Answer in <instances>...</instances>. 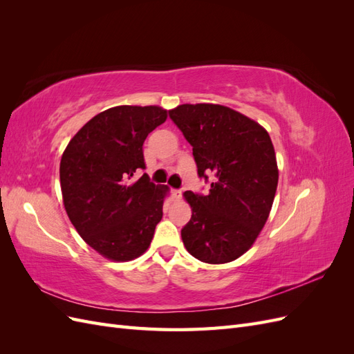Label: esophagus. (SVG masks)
Masks as SVG:
<instances>
[{
    "label": "esophagus",
    "instance_id": "obj_1",
    "mask_svg": "<svg viewBox=\"0 0 354 354\" xmlns=\"http://www.w3.org/2000/svg\"><path fill=\"white\" fill-rule=\"evenodd\" d=\"M171 196H173V199H180L181 198V190L180 189H171Z\"/></svg>",
    "mask_w": 354,
    "mask_h": 354
}]
</instances>
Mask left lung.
I'll use <instances>...</instances> for the list:
<instances>
[{
  "label": "left lung",
  "instance_id": "obj_1",
  "mask_svg": "<svg viewBox=\"0 0 354 354\" xmlns=\"http://www.w3.org/2000/svg\"><path fill=\"white\" fill-rule=\"evenodd\" d=\"M169 118L194 147L207 195L185 192L192 218L181 239L195 259L223 264L251 248L269 217L277 187L276 155L264 128L221 104H180Z\"/></svg>",
  "mask_w": 354,
  "mask_h": 354
}]
</instances>
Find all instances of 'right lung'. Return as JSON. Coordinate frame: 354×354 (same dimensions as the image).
<instances>
[{
  "label": "right lung",
  "mask_w": 354,
  "mask_h": 354,
  "mask_svg": "<svg viewBox=\"0 0 354 354\" xmlns=\"http://www.w3.org/2000/svg\"><path fill=\"white\" fill-rule=\"evenodd\" d=\"M165 120L159 106H116L91 118L63 152L60 187L68 217L106 259L140 257L162 218L168 187L137 174L146 168L147 134Z\"/></svg>",
  "instance_id": "right-lung-1"
}]
</instances>
